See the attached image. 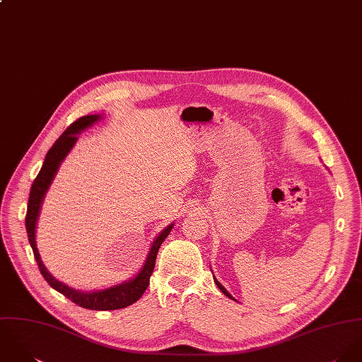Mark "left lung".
<instances>
[{
    "instance_id": "obj_1",
    "label": "left lung",
    "mask_w": 362,
    "mask_h": 362,
    "mask_svg": "<svg viewBox=\"0 0 362 362\" xmlns=\"http://www.w3.org/2000/svg\"><path fill=\"white\" fill-rule=\"evenodd\" d=\"M214 283H216V284H217L218 288L221 289V291H222V292H223V293H225V295H226V296H228V298H230V299H233V300H236V299H235V298H233V296H232V295H230V293H229V292H228V291H226V289H225V287H222V284H221V283H219V281H218V280H217V279H216V277H214Z\"/></svg>"
}]
</instances>
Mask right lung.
<instances>
[{"label": "right lung", "instance_id": "add662e5", "mask_svg": "<svg viewBox=\"0 0 362 362\" xmlns=\"http://www.w3.org/2000/svg\"><path fill=\"white\" fill-rule=\"evenodd\" d=\"M100 119H102V115H88V116L79 117L49 149V152L46 153L45 162L42 165V169H40L39 175L36 176V179L32 185V189H30L25 225H26L29 243L32 246L39 270L52 288L59 291L60 293L67 296L70 300H73L74 303H76L82 308L92 309V310H113V309H122L129 305H133L143 296L145 289L148 288V286H149V277L155 267V259H156L158 250H159L162 242L166 239V236L172 230V228L175 225L173 222L170 225H168L165 229H162L159 232V235L153 239V242L151 243L149 252L145 257L144 264L141 266L140 272L133 279L105 289L79 291V289L69 287L67 284L59 281L57 279H54L52 276V273H49L46 266L43 264V260L39 255L37 245H36V226H37V218L40 216L42 203L45 200V196H46L60 165L63 163V160L66 159V156L70 153V151L73 149L74 145L76 143V140H78L76 134H81L83 130L93 126Z\"/></svg>", "mask_w": 362, "mask_h": 362}]
</instances>
